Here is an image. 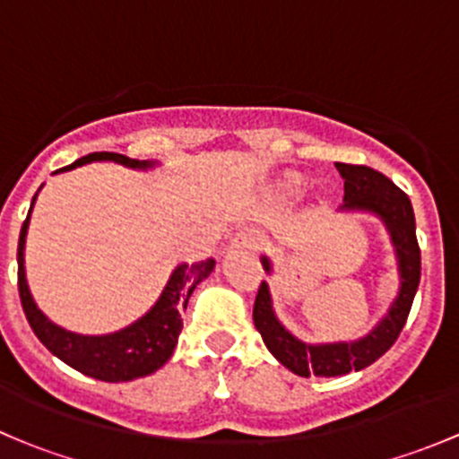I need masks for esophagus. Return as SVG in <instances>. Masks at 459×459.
<instances>
[{"instance_id": "1", "label": "esophagus", "mask_w": 459, "mask_h": 459, "mask_svg": "<svg viewBox=\"0 0 459 459\" xmlns=\"http://www.w3.org/2000/svg\"><path fill=\"white\" fill-rule=\"evenodd\" d=\"M235 242L239 244V247H257V242H259V238L255 233H253V230H242V233L238 235V238H235Z\"/></svg>"}]
</instances>
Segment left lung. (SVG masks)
Segmentation results:
<instances>
[{"instance_id":"obj_1","label":"left lung","mask_w":459,"mask_h":459,"mask_svg":"<svg viewBox=\"0 0 459 459\" xmlns=\"http://www.w3.org/2000/svg\"><path fill=\"white\" fill-rule=\"evenodd\" d=\"M344 179V204L342 211H367L377 215L391 233L395 247L397 271H400V293L391 304L388 313L373 326L368 335L355 342H335V344H307L290 335L273 311L268 284L262 281L253 307V322L262 335L266 349L275 355L280 364L302 377H335L351 371H362L382 358L404 328L413 298L418 293L420 275H422V257H420L418 235H415V215L409 195L397 188L386 175L358 164H340ZM264 268L271 273V262L262 257Z\"/></svg>"}]
</instances>
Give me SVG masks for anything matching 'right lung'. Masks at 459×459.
I'll list each match as a JSON object with an SVG mask.
<instances>
[{"label":"right lung","mask_w":459,"mask_h":459,"mask_svg":"<svg viewBox=\"0 0 459 459\" xmlns=\"http://www.w3.org/2000/svg\"><path fill=\"white\" fill-rule=\"evenodd\" d=\"M91 161H117L128 169H152L155 166V161L131 160V157L119 155V152H91V155L82 157V160L73 161L71 166H64L55 173L73 170L77 166L91 164ZM35 197H32V204H35ZM30 211L24 226H22L20 244H17V286H20V299L26 319H29L32 333L39 337L41 344L55 358L66 362L68 367L88 375V377L101 379V382H131V379L146 377V375L164 367L173 355L178 337L182 333V311L186 308L188 298L195 290V286L211 275L212 268H215V259L191 264V266L179 264L155 307L137 322H133L131 326L117 333H108V335H80V333L66 331V328L50 322L37 308L29 284H26L24 244Z\"/></svg>","instance_id":"1"}]
</instances>
